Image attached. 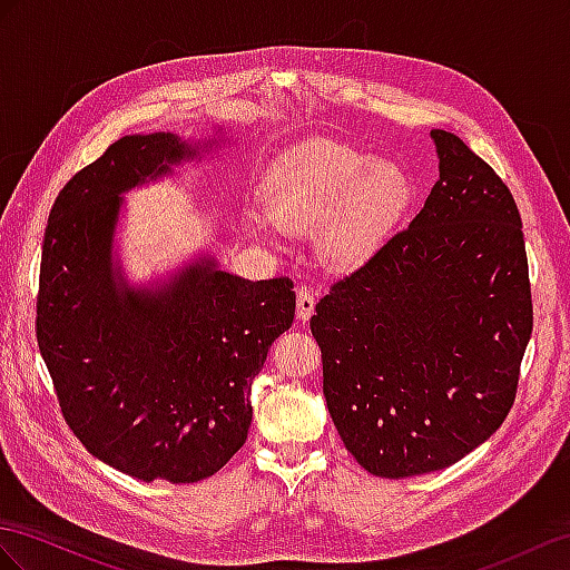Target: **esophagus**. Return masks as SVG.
<instances>
[{
    "label": "esophagus",
    "mask_w": 570,
    "mask_h": 570,
    "mask_svg": "<svg viewBox=\"0 0 570 570\" xmlns=\"http://www.w3.org/2000/svg\"><path fill=\"white\" fill-rule=\"evenodd\" d=\"M313 313H315V296H313V291L301 286V288L296 291V317L301 320V323H308Z\"/></svg>",
    "instance_id": "34e87169"
}]
</instances>
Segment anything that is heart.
<instances>
[{
	"instance_id": "1",
	"label": "heart",
	"mask_w": 570,
	"mask_h": 570,
	"mask_svg": "<svg viewBox=\"0 0 570 570\" xmlns=\"http://www.w3.org/2000/svg\"><path fill=\"white\" fill-rule=\"evenodd\" d=\"M262 197L272 224L291 233L315 230L330 269H356L402 222L414 197L410 170L340 139L291 146L269 166ZM272 224L250 214L247 228L267 236Z\"/></svg>"
}]
</instances>
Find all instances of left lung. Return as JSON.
I'll use <instances>...</instances> for the list:
<instances>
[{"mask_svg": "<svg viewBox=\"0 0 570 570\" xmlns=\"http://www.w3.org/2000/svg\"><path fill=\"white\" fill-rule=\"evenodd\" d=\"M438 180L410 228L315 305L323 392L375 476L445 470L499 431L532 337L513 195L460 137L433 129Z\"/></svg>", "mask_w": 570, "mask_h": 570, "instance_id": "left-lung-1", "label": "left lung"}]
</instances>
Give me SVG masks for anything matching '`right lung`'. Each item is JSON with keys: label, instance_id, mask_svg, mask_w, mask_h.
<instances>
[{"label": "right lung", "instance_id": "1", "mask_svg": "<svg viewBox=\"0 0 570 570\" xmlns=\"http://www.w3.org/2000/svg\"><path fill=\"white\" fill-rule=\"evenodd\" d=\"M226 127L183 139L129 135L71 178L42 243L38 346L69 429L100 462L139 481L193 484L243 448L250 390L296 313L288 279L250 282L197 253L129 279L125 195L216 158Z\"/></svg>", "mask_w": 570, "mask_h": 570}]
</instances>
